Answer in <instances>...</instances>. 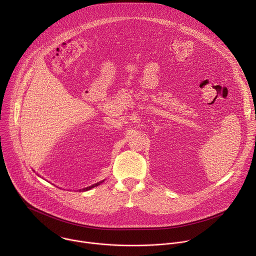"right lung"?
Returning <instances> with one entry per match:
<instances>
[{
    "mask_svg": "<svg viewBox=\"0 0 256 256\" xmlns=\"http://www.w3.org/2000/svg\"><path fill=\"white\" fill-rule=\"evenodd\" d=\"M101 182H103V181H101ZM101 182H97V184H93V186H88V188H83V190H80V192H85V190H91V188H95V186H98Z\"/></svg>",
    "mask_w": 256,
    "mask_h": 256,
    "instance_id": "1",
    "label": "right lung"
}]
</instances>
